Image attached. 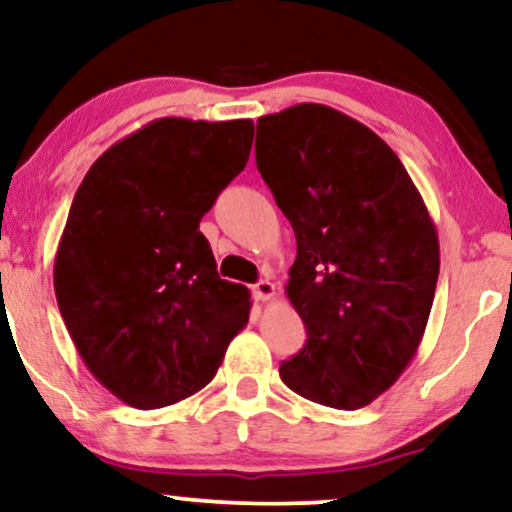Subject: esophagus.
<instances>
[{"label": "esophagus", "mask_w": 512, "mask_h": 512, "mask_svg": "<svg viewBox=\"0 0 512 512\" xmlns=\"http://www.w3.org/2000/svg\"><path fill=\"white\" fill-rule=\"evenodd\" d=\"M275 296V284H272L270 280H261L254 284V298L256 301H270V298Z\"/></svg>", "instance_id": "obj_1"}]
</instances>
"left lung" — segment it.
<instances>
[{"label": "left lung", "instance_id": "8db88e82", "mask_svg": "<svg viewBox=\"0 0 512 512\" xmlns=\"http://www.w3.org/2000/svg\"><path fill=\"white\" fill-rule=\"evenodd\" d=\"M256 126L258 171L296 235L287 296L308 331L280 376L324 407H367L426 331L437 230L400 157L357 119L301 103Z\"/></svg>", "mask_w": 512, "mask_h": 512}]
</instances>
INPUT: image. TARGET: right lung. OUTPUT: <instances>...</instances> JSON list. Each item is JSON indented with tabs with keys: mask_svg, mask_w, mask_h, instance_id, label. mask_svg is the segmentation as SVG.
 <instances>
[{
	"mask_svg": "<svg viewBox=\"0 0 512 512\" xmlns=\"http://www.w3.org/2000/svg\"><path fill=\"white\" fill-rule=\"evenodd\" d=\"M251 119L162 117L86 171L53 263L79 357L136 409L202 390L249 322V289L225 282L199 221L247 167Z\"/></svg>",
	"mask_w": 512,
	"mask_h": 512,
	"instance_id": "right-lung-1",
	"label": "right lung"
}]
</instances>
